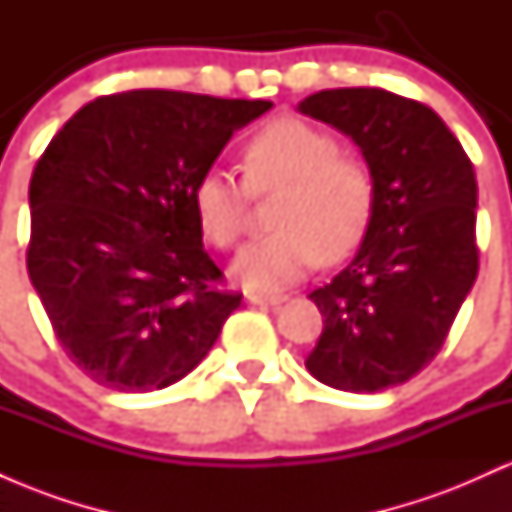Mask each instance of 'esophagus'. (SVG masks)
<instances>
[{
	"instance_id": "obj_1",
	"label": "esophagus",
	"mask_w": 512,
	"mask_h": 512,
	"mask_svg": "<svg viewBox=\"0 0 512 512\" xmlns=\"http://www.w3.org/2000/svg\"><path fill=\"white\" fill-rule=\"evenodd\" d=\"M286 293H279V291H252L248 293V301L250 303H267V305H279L286 301Z\"/></svg>"
}]
</instances>
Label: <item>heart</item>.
Returning a JSON list of instances; mask_svg holds the SVG:
<instances>
[{
  "mask_svg": "<svg viewBox=\"0 0 512 512\" xmlns=\"http://www.w3.org/2000/svg\"><path fill=\"white\" fill-rule=\"evenodd\" d=\"M281 190L272 236L240 252L233 274L248 289H276L313 269L320 257L339 260L366 233L375 207L373 170L361 156L339 151L325 129L296 117L264 125L243 149V180L209 170L195 187L204 236L236 248L252 195Z\"/></svg>",
  "mask_w": 512,
  "mask_h": 512,
  "instance_id": "1",
  "label": "heart"
}]
</instances>
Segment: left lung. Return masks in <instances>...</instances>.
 <instances>
[{"instance_id":"8db88e82","label":"left lung","mask_w":512,"mask_h":512,"mask_svg":"<svg viewBox=\"0 0 512 512\" xmlns=\"http://www.w3.org/2000/svg\"><path fill=\"white\" fill-rule=\"evenodd\" d=\"M298 110L349 134L375 180L361 248L308 296L325 330L305 368L344 392L402 385L438 356L477 281L472 161L428 105L385 88H330Z\"/></svg>"}]
</instances>
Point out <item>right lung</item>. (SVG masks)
I'll list each match as a JSON object with an SVG mask.
<instances>
[{"mask_svg": "<svg viewBox=\"0 0 512 512\" xmlns=\"http://www.w3.org/2000/svg\"><path fill=\"white\" fill-rule=\"evenodd\" d=\"M269 101L127 91L86 103L38 158L26 267L62 349L120 392L178 383L243 293L202 245L195 187Z\"/></svg>", "mask_w": 512, "mask_h": 512, "instance_id": "obj_1", "label": "right lung"}]
</instances>
